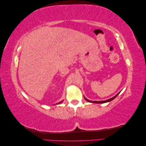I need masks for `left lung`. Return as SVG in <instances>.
<instances>
[{
    "mask_svg": "<svg viewBox=\"0 0 146 146\" xmlns=\"http://www.w3.org/2000/svg\"><path fill=\"white\" fill-rule=\"evenodd\" d=\"M120 93V92H119V93L117 94H116L115 96L114 97H113V98H111V99H108V100H103V101H91V100H88V99H86L85 97H84V98H85V99L86 100V101H88V102H91V103H96V104H104V103H106V102H110V101H111L112 100H113L114 99H115L116 97L117 96V95Z\"/></svg>",
    "mask_w": 146,
    "mask_h": 146,
    "instance_id": "8db88e82",
    "label": "left lung"
}]
</instances>
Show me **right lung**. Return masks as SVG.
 <instances>
[{
    "instance_id": "add662e5",
    "label": "right lung",
    "mask_w": 146,
    "mask_h": 146,
    "mask_svg": "<svg viewBox=\"0 0 146 146\" xmlns=\"http://www.w3.org/2000/svg\"><path fill=\"white\" fill-rule=\"evenodd\" d=\"M61 102H63V101H61V102H59V103H58V104H61Z\"/></svg>"
}]
</instances>
